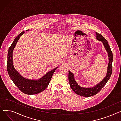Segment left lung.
Wrapping results in <instances>:
<instances>
[{
    "mask_svg": "<svg viewBox=\"0 0 121 121\" xmlns=\"http://www.w3.org/2000/svg\"><path fill=\"white\" fill-rule=\"evenodd\" d=\"M97 40L103 42L104 48H105L106 52L108 56L109 63L107 67V71L106 77L101 81L99 83L97 84L96 86L90 88H84L82 87L79 86L74 78V74L69 71V84L72 90L77 94L83 97H91L94 95L98 94L102 89L104 86L106 84L111 77L112 72V62H113V54L111 50V48L108 43L107 41L105 38L100 34L96 32Z\"/></svg>",
    "mask_w": 121,
    "mask_h": 121,
    "instance_id": "1",
    "label": "left lung"
}]
</instances>
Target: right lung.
<instances>
[{
    "label": "right lung",
    "mask_w": 121,
    "mask_h": 121,
    "mask_svg": "<svg viewBox=\"0 0 121 121\" xmlns=\"http://www.w3.org/2000/svg\"><path fill=\"white\" fill-rule=\"evenodd\" d=\"M28 30H26V31H28ZM24 33L25 31L17 35L9 48L7 56V71L10 78L20 90L25 94L34 95L40 93L46 89L52 79L53 74L58 67L48 72L41 78L38 80L25 78L20 74L15 69L13 64V52L18 40Z\"/></svg>",
    "instance_id": "add662e5"
}]
</instances>
